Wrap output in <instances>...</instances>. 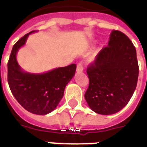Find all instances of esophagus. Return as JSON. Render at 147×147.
Listing matches in <instances>:
<instances>
[{
    "mask_svg": "<svg viewBox=\"0 0 147 147\" xmlns=\"http://www.w3.org/2000/svg\"><path fill=\"white\" fill-rule=\"evenodd\" d=\"M83 69H84L83 62L82 61H80V62H78V63L77 64V71H78V72H81V71H83Z\"/></svg>",
    "mask_w": 147,
    "mask_h": 147,
    "instance_id": "1",
    "label": "esophagus"
}]
</instances>
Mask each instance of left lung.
<instances>
[{"label":"left lung","mask_w":147,"mask_h":147,"mask_svg":"<svg viewBox=\"0 0 147 147\" xmlns=\"http://www.w3.org/2000/svg\"><path fill=\"white\" fill-rule=\"evenodd\" d=\"M88 105L98 114H112L127 105L137 87L139 65L137 52L123 33L113 30L108 46L87 67Z\"/></svg>","instance_id":"obj_1"}]
</instances>
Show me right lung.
I'll return each instance as SVG.
<instances>
[{
  "mask_svg": "<svg viewBox=\"0 0 147 147\" xmlns=\"http://www.w3.org/2000/svg\"><path fill=\"white\" fill-rule=\"evenodd\" d=\"M33 32L24 35L13 45L7 62V82L12 94L22 107L33 114L44 115L53 111L59 103L65 88L75 75L76 65L43 74L24 72L17 63L16 55Z\"/></svg>",
  "mask_w": 147,
  "mask_h": 147,
  "instance_id": "add662e5",
  "label": "right lung"
}]
</instances>
